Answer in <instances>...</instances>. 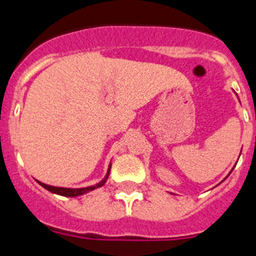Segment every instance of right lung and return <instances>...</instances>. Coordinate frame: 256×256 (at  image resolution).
Instances as JSON below:
<instances>
[{
    "instance_id": "1",
    "label": "right lung",
    "mask_w": 256,
    "mask_h": 256,
    "mask_svg": "<svg viewBox=\"0 0 256 256\" xmlns=\"http://www.w3.org/2000/svg\"><path fill=\"white\" fill-rule=\"evenodd\" d=\"M110 168H108V171H106V175L104 178L103 180L99 182L98 184H94V186H85V188H64V186H48L45 183H41V182L37 180V183L40 184L41 186H44L45 190H48V192L51 193H55V194H59V196H64V197H77V196H82L85 194V193L90 192V190H94L96 188H100L106 184V179L110 176Z\"/></svg>"
}]
</instances>
